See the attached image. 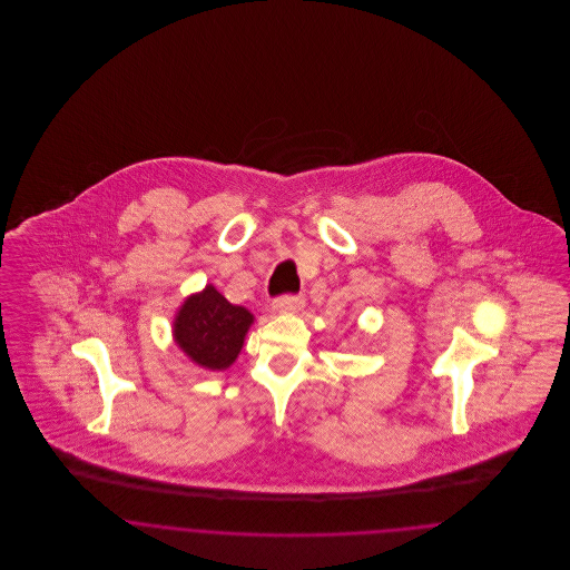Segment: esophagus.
I'll return each mask as SVG.
<instances>
[{
    "label": "esophagus",
    "instance_id": "1",
    "mask_svg": "<svg viewBox=\"0 0 570 570\" xmlns=\"http://www.w3.org/2000/svg\"><path fill=\"white\" fill-rule=\"evenodd\" d=\"M303 307V297H279L273 301V309L277 314H293Z\"/></svg>",
    "mask_w": 570,
    "mask_h": 570
}]
</instances>
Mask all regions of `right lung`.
I'll return each instance as SVG.
<instances>
[{"instance_id":"obj_1","label":"right lung","mask_w":570,"mask_h":570,"mask_svg":"<svg viewBox=\"0 0 570 570\" xmlns=\"http://www.w3.org/2000/svg\"><path fill=\"white\" fill-rule=\"evenodd\" d=\"M254 314L219 295L214 284L184 298L173 318V342L194 365L224 372L244 348Z\"/></svg>"}]
</instances>
